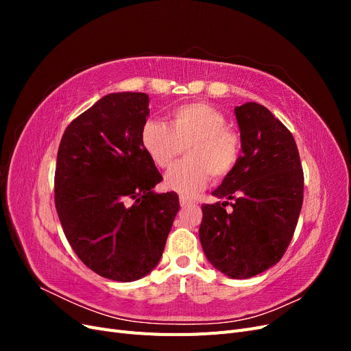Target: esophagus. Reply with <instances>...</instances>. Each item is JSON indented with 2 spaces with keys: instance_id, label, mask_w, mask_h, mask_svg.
Instances as JSON below:
<instances>
[{
  "instance_id": "esophagus-1",
  "label": "esophagus",
  "mask_w": 351,
  "mask_h": 351,
  "mask_svg": "<svg viewBox=\"0 0 351 351\" xmlns=\"http://www.w3.org/2000/svg\"><path fill=\"white\" fill-rule=\"evenodd\" d=\"M195 204V202L192 199H189L186 196H182L180 197V205H182V208H186V206H192Z\"/></svg>"
}]
</instances>
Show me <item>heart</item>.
Wrapping results in <instances>:
<instances>
[{
    "label": "heart",
    "mask_w": 351,
    "mask_h": 351,
    "mask_svg": "<svg viewBox=\"0 0 351 351\" xmlns=\"http://www.w3.org/2000/svg\"><path fill=\"white\" fill-rule=\"evenodd\" d=\"M141 145L158 168L171 167L184 149L186 161L174 165L164 177L165 189L193 196L209 182L222 180L239 164L241 141L227 127V119L205 102H190L169 114L168 125L147 120L141 130Z\"/></svg>",
    "instance_id": "obj_1"
}]
</instances>
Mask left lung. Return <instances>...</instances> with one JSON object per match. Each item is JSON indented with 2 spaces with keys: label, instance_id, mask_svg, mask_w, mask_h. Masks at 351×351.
Returning <instances> with one entry per match:
<instances>
[{
  "label": "left lung",
  "instance_id": "left-lung-1",
  "mask_svg": "<svg viewBox=\"0 0 351 351\" xmlns=\"http://www.w3.org/2000/svg\"><path fill=\"white\" fill-rule=\"evenodd\" d=\"M234 112L243 154L212 192L233 202L202 205L199 237L212 267L243 280L282 258L302 210L304 177L291 132L268 108L247 102Z\"/></svg>",
  "mask_w": 351,
  "mask_h": 351
}]
</instances>
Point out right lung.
<instances>
[{"instance_id":"1","label":"right lung","mask_w":351,"mask_h":351,"mask_svg":"<svg viewBox=\"0 0 351 351\" xmlns=\"http://www.w3.org/2000/svg\"><path fill=\"white\" fill-rule=\"evenodd\" d=\"M149 115L142 92L110 93L62 134L54 178L57 214L71 249L104 278L130 282L162 256L180 209L141 145Z\"/></svg>"}]
</instances>
